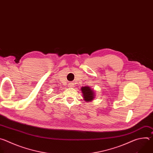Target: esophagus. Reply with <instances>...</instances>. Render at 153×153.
Listing matches in <instances>:
<instances>
[{"label":"esophagus","mask_w":153,"mask_h":153,"mask_svg":"<svg viewBox=\"0 0 153 153\" xmlns=\"http://www.w3.org/2000/svg\"><path fill=\"white\" fill-rule=\"evenodd\" d=\"M70 86H73V85H73V83H70Z\"/></svg>","instance_id":"34e87169"}]
</instances>
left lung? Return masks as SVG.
<instances>
[{"label":"left lung","mask_w":153,"mask_h":153,"mask_svg":"<svg viewBox=\"0 0 153 153\" xmlns=\"http://www.w3.org/2000/svg\"><path fill=\"white\" fill-rule=\"evenodd\" d=\"M82 93H83V97L84 98L85 101L90 102L94 98V92L93 90L90 88L89 86H84L82 87Z\"/></svg>","instance_id":"8db88e82"}]
</instances>
